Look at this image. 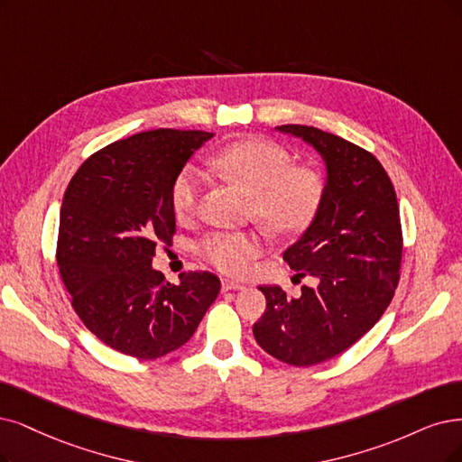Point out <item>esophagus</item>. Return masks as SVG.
Returning a JSON list of instances; mask_svg holds the SVG:
<instances>
[{"instance_id": "obj_1", "label": "esophagus", "mask_w": 462, "mask_h": 462, "mask_svg": "<svg viewBox=\"0 0 462 462\" xmlns=\"http://www.w3.org/2000/svg\"><path fill=\"white\" fill-rule=\"evenodd\" d=\"M237 289H244V283L232 282V280H222V291H237Z\"/></svg>"}]
</instances>
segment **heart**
I'll return each instance as SVG.
<instances>
[{"instance_id": "b5f03b06", "label": "heart", "mask_w": 462, "mask_h": 462, "mask_svg": "<svg viewBox=\"0 0 462 462\" xmlns=\"http://www.w3.org/2000/svg\"><path fill=\"white\" fill-rule=\"evenodd\" d=\"M209 165L251 196L253 213L264 226L283 236L310 225L323 194L321 177L314 169L291 165V156L276 143L249 139L218 150ZM201 173L188 165L171 184V208L179 220L196 211ZM257 232H211L198 244L201 257L226 274H245L251 261L263 253Z\"/></svg>"}]
</instances>
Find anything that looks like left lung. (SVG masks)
<instances>
[{"label":"left lung","instance_id":"1","mask_svg":"<svg viewBox=\"0 0 462 462\" xmlns=\"http://www.w3.org/2000/svg\"><path fill=\"white\" fill-rule=\"evenodd\" d=\"M312 146L326 165L319 208L283 259L297 278L314 276L287 297L259 287L266 310L253 326L259 346L276 360L309 367L350 348L381 319L394 297L402 263V225L394 186L379 160L337 134L280 125Z\"/></svg>","mask_w":462,"mask_h":462}]
</instances>
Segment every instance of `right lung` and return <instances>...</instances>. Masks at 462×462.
<instances>
[{
  "mask_svg": "<svg viewBox=\"0 0 462 462\" xmlns=\"http://www.w3.org/2000/svg\"><path fill=\"white\" fill-rule=\"evenodd\" d=\"M213 133L156 129L116 141L85 160L68 184L57 264L72 306L110 348L156 360L190 340L220 291L209 272L169 283L152 268L171 245V184Z\"/></svg>",
  "mask_w": 462,
  "mask_h": 462,
  "instance_id": "right-lung-1",
  "label": "right lung"
}]
</instances>
